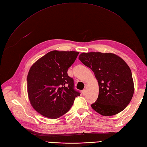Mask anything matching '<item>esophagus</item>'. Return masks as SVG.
I'll use <instances>...</instances> for the list:
<instances>
[{
	"instance_id": "34e87169",
	"label": "esophagus",
	"mask_w": 147,
	"mask_h": 147,
	"mask_svg": "<svg viewBox=\"0 0 147 147\" xmlns=\"http://www.w3.org/2000/svg\"><path fill=\"white\" fill-rule=\"evenodd\" d=\"M86 89H83V90H82V94H83V95H85V94H86Z\"/></svg>"
}]
</instances>
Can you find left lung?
Segmentation results:
<instances>
[{
	"instance_id": "left-lung-1",
	"label": "left lung",
	"mask_w": 147,
	"mask_h": 147,
	"mask_svg": "<svg viewBox=\"0 0 147 147\" xmlns=\"http://www.w3.org/2000/svg\"><path fill=\"white\" fill-rule=\"evenodd\" d=\"M79 59L94 71L98 82L99 95L92 109L105 116L124 110L134 93L132 72L126 62L111 53H82Z\"/></svg>"
}]
</instances>
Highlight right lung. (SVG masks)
I'll use <instances>...</instances> for the list:
<instances>
[{
    "label": "right lung",
    "instance_id": "add662e5",
    "mask_svg": "<svg viewBox=\"0 0 147 147\" xmlns=\"http://www.w3.org/2000/svg\"><path fill=\"white\" fill-rule=\"evenodd\" d=\"M79 52L52 51L38 59L27 75V92L31 105L43 116L60 117L69 111L80 93L67 74Z\"/></svg>",
    "mask_w": 147,
    "mask_h": 147
}]
</instances>
